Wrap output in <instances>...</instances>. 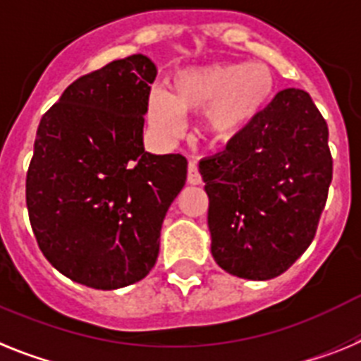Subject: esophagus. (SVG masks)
I'll return each instance as SVG.
<instances>
[{"label":"esophagus","instance_id":"34e87169","mask_svg":"<svg viewBox=\"0 0 361 361\" xmlns=\"http://www.w3.org/2000/svg\"><path fill=\"white\" fill-rule=\"evenodd\" d=\"M187 181H189L190 185L202 183V174H200L196 163H189V169H187Z\"/></svg>","mask_w":361,"mask_h":361}]
</instances>
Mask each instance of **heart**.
I'll list each match as a JSON object with an SVG mask.
<instances>
[{"mask_svg": "<svg viewBox=\"0 0 361 361\" xmlns=\"http://www.w3.org/2000/svg\"><path fill=\"white\" fill-rule=\"evenodd\" d=\"M276 90L274 72L263 63L219 61L172 74L167 92L152 90L147 120L161 136L183 127L181 114L203 111L202 130L212 145H228L267 109Z\"/></svg>", "mask_w": 361, "mask_h": 361, "instance_id": "b5f03b06", "label": "heart"}]
</instances>
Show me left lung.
I'll list each match as a JSON object with an SVG mask.
<instances>
[{
  "label": "left lung",
  "mask_w": 361,
  "mask_h": 361,
  "mask_svg": "<svg viewBox=\"0 0 361 361\" xmlns=\"http://www.w3.org/2000/svg\"><path fill=\"white\" fill-rule=\"evenodd\" d=\"M200 172L216 263L238 278L271 280L314 238L332 180L327 123L305 90L285 89Z\"/></svg>",
  "instance_id": "obj_1"
}]
</instances>
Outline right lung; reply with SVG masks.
<instances>
[{"label":"right lung","instance_id":"add662e5","mask_svg":"<svg viewBox=\"0 0 361 361\" xmlns=\"http://www.w3.org/2000/svg\"><path fill=\"white\" fill-rule=\"evenodd\" d=\"M158 68L116 59L65 89L37 127L27 209L37 245L68 280L112 290L143 280L187 180L181 154H150L143 125Z\"/></svg>","mask_w":361,"mask_h":361}]
</instances>
